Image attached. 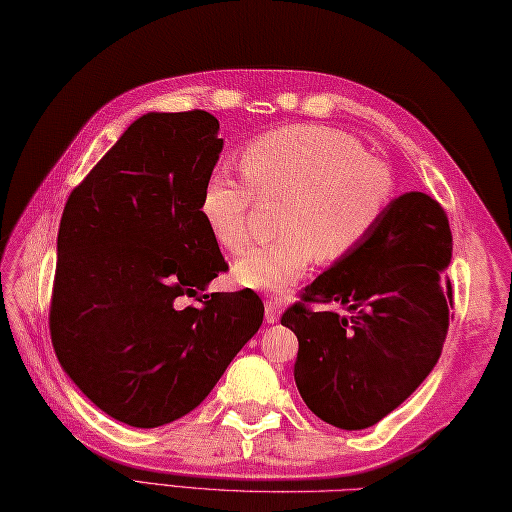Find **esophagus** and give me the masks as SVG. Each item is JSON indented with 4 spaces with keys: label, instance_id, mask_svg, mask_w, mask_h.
Listing matches in <instances>:
<instances>
[{
    "label": "esophagus",
    "instance_id": "esophagus-1",
    "mask_svg": "<svg viewBox=\"0 0 512 512\" xmlns=\"http://www.w3.org/2000/svg\"><path fill=\"white\" fill-rule=\"evenodd\" d=\"M281 312H283L281 298H269V301H265V321L267 323H276Z\"/></svg>",
    "mask_w": 512,
    "mask_h": 512
}]
</instances>
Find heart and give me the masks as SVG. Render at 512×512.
Returning <instances> with one entry per match:
<instances>
[{"label": "heart", "instance_id": "1", "mask_svg": "<svg viewBox=\"0 0 512 512\" xmlns=\"http://www.w3.org/2000/svg\"><path fill=\"white\" fill-rule=\"evenodd\" d=\"M245 182L214 173L198 211L225 252L247 245V218L260 200L285 198L281 238L249 247L231 265L234 281L258 292L292 287L318 258L336 263L368 243L394 200V173L354 136L321 124H292L249 140L240 151Z\"/></svg>", "mask_w": 512, "mask_h": 512}]
</instances>
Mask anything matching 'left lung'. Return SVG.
Here are the masks:
<instances>
[{"mask_svg":"<svg viewBox=\"0 0 512 512\" xmlns=\"http://www.w3.org/2000/svg\"><path fill=\"white\" fill-rule=\"evenodd\" d=\"M452 234L437 200H392L368 243L307 285L281 323L298 339L305 406L341 430L399 408L435 368L452 321ZM332 304V311L311 305Z\"/></svg>","mask_w":512,"mask_h":512,"instance_id":"1","label":"left lung"}]
</instances>
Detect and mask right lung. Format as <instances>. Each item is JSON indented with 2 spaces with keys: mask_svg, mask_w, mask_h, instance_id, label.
<instances>
[{
  "mask_svg": "<svg viewBox=\"0 0 512 512\" xmlns=\"http://www.w3.org/2000/svg\"><path fill=\"white\" fill-rule=\"evenodd\" d=\"M207 111L147 113L66 200L48 327L109 417L158 428L214 390L263 323L252 289L202 294L227 263L198 202L223 138ZM187 297L203 305L185 306Z\"/></svg>",
  "mask_w": 512,
  "mask_h": 512,
  "instance_id": "1",
  "label": "right lung"
}]
</instances>
